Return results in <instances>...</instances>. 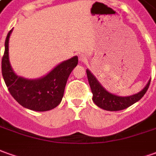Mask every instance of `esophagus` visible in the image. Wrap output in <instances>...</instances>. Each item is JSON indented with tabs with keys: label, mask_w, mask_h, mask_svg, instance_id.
I'll return each instance as SVG.
<instances>
[{
	"label": "esophagus",
	"mask_w": 156,
	"mask_h": 156,
	"mask_svg": "<svg viewBox=\"0 0 156 156\" xmlns=\"http://www.w3.org/2000/svg\"><path fill=\"white\" fill-rule=\"evenodd\" d=\"M79 60L80 61H81V62H84V61H86L87 60V57L85 55H79Z\"/></svg>",
	"instance_id": "1"
}]
</instances>
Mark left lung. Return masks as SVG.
I'll return each instance as SVG.
<instances>
[{
  "instance_id": "1",
  "label": "left lung",
  "mask_w": 156,
  "mask_h": 156,
  "mask_svg": "<svg viewBox=\"0 0 156 156\" xmlns=\"http://www.w3.org/2000/svg\"><path fill=\"white\" fill-rule=\"evenodd\" d=\"M87 75L88 79L89 85L92 92V100L94 104L99 108L108 111H118L121 109H126L129 106L140 100L145 94L150 84V80L143 90L136 94L127 97L118 96L108 92L104 87L99 83L97 78L92 75L88 69H87Z\"/></svg>"
}]
</instances>
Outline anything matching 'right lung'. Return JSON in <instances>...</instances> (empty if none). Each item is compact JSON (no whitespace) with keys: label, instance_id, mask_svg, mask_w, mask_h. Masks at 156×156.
<instances>
[{"label":"right lung","instance_id":"add662e5","mask_svg":"<svg viewBox=\"0 0 156 156\" xmlns=\"http://www.w3.org/2000/svg\"><path fill=\"white\" fill-rule=\"evenodd\" d=\"M9 31L5 41L2 61V72L11 95L19 105L35 111H47L59 105L64 97L68 78L78 64V57L58 64L46 76L38 79H27L15 74L9 61Z\"/></svg>","mask_w":156,"mask_h":156}]
</instances>
